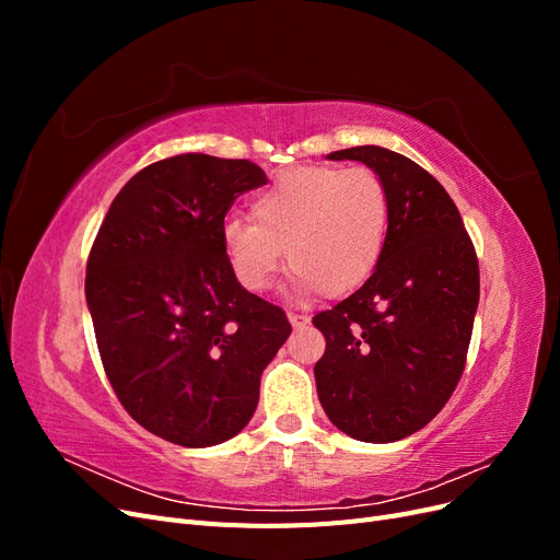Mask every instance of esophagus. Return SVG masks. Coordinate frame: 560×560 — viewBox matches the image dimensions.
<instances>
[{
	"instance_id": "obj_1",
	"label": "esophagus",
	"mask_w": 560,
	"mask_h": 560,
	"mask_svg": "<svg viewBox=\"0 0 560 560\" xmlns=\"http://www.w3.org/2000/svg\"><path fill=\"white\" fill-rule=\"evenodd\" d=\"M287 317H290V322H292V327H294V329L306 327L308 322H311V317H308V315H301V313H287Z\"/></svg>"
}]
</instances>
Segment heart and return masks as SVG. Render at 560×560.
Masks as SVG:
<instances>
[{"label":"heart","instance_id":"b5f03b06","mask_svg":"<svg viewBox=\"0 0 560 560\" xmlns=\"http://www.w3.org/2000/svg\"><path fill=\"white\" fill-rule=\"evenodd\" d=\"M389 224L383 179L369 167L296 165L252 200L249 219L222 224V249L233 278L252 294L266 292L287 264L299 294L343 296L374 273Z\"/></svg>","mask_w":560,"mask_h":560}]
</instances>
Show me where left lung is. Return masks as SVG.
Returning <instances> with one entry per match:
<instances>
[{
  "label": "left lung",
  "instance_id": "8db88e82",
  "mask_svg": "<svg viewBox=\"0 0 560 560\" xmlns=\"http://www.w3.org/2000/svg\"><path fill=\"white\" fill-rule=\"evenodd\" d=\"M362 161L387 189L389 224L376 270L313 317L327 350L315 364L322 409L369 444L422 430L460 381L479 306V261L455 202L397 151L364 144L329 154Z\"/></svg>",
  "mask_w": 560,
  "mask_h": 560
}]
</instances>
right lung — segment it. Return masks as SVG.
I'll use <instances>...</instances> for the list:
<instances>
[{
  "label": "right lung",
  "instance_id": "add662e5",
  "mask_svg": "<svg viewBox=\"0 0 560 560\" xmlns=\"http://www.w3.org/2000/svg\"><path fill=\"white\" fill-rule=\"evenodd\" d=\"M261 184L245 159H163L118 191L95 235L86 303L105 374L132 420L165 442L206 448L238 434L292 334L222 249L233 200Z\"/></svg>",
  "mask_w": 560,
  "mask_h": 560
}]
</instances>
